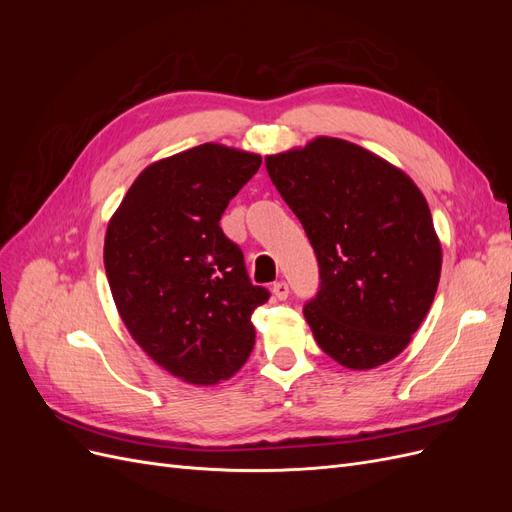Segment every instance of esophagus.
I'll use <instances>...</instances> for the list:
<instances>
[{
  "label": "esophagus",
  "instance_id": "1",
  "mask_svg": "<svg viewBox=\"0 0 512 512\" xmlns=\"http://www.w3.org/2000/svg\"><path fill=\"white\" fill-rule=\"evenodd\" d=\"M271 294H273V299H277V301H286V297H288V284L286 282H275L271 286Z\"/></svg>",
  "mask_w": 512,
  "mask_h": 512
}]
</instances>
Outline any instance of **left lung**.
<instances>
[{
    "mask_svg": "<svg viewBox=\"0 0 512 512\" xmlns=\"http://www.w3.org/2000/svg\"><path fill=\"white\" fill-rule=\"evenodd\" d=\"M265 164L318 258L322 284L303 309L316 344L348 369L389 363L440 282L442 245L423 192L401 168L333 136Z\"/></svg>",
    "mask_w": 512,
    "mask_h": 512,
    "instance_id": "left-lung-1",
    "label": "left lung"
}]
</instances>
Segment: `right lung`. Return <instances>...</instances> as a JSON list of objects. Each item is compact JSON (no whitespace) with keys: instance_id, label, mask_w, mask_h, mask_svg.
I'll list each match as a JSON object with an SVG mask.
<instances>
[{"instance_id":"add662e5","label":"right lung","mask_w":512,"mask_h":512,"mask_svg":"<svg viewBox=\"0 0 512 512\" xmlns=\"http://www.w3.org/2000/svg\"><path fill=\"white\" fill-rule=\"evenodd\" d=\"M262 158L205 143L149 164L108 220L104 269L134 342L170 376L209 386L235 376L269 292L247 277L220 228Z\"/></svg>"}]
</instances>
